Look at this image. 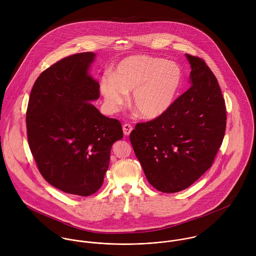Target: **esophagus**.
<instances>
[{"instance_id": "esophagus-1", "label": "esophagus", "mask_w": 256, "mask_h": 256, "mask_svg": "<svg viewBox=\"0 0 256 256\" xmlns=\"http://www.w3.org/2000/svg\"><path fill=\"white\" fill-rule=\"evenodd\" d=\"M133 130V127L130 125V124H124L123 125V133L125 136H128L130 135V133L132 132Z\"/></svg>"}]
</instances>
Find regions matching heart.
Instances as JSON below:
<instances>
[{
  "instance_id": "obj_1",
  "label": "heart",
  "mask_w": 256,
  "mask_h": 256,
  "mask_svg": "<svg viewBox=\"0 0 256 256\" xmlns=\"http://www.w3.org/2000/svg\"><path fill=\"white\" fill-rule=\"evenodd\" d=\"M183 73L174 62L146 55L130 56L118 63L113 74L102 78L100 90L110 111H116L132 92L131 104L145 119H156L174 106Z\"/></svg>"
}]
</instances>
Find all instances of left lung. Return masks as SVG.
<instances>
[{
    "instance_id": "obj_1",
    "label": "left lung",
    "mask_w": 256,
    "mask_h": 256,
    "mask_svg": "<svg viewBox=\"0 0 256 256\" xmlns=\"http://www.w3.org/2000/svg\"><path fill=\"white\" fill-rule=\"evenodd\" d=\"M185 56L191 86L166 113L138 123L130 134L148 182L166 193L186 189L211 168L226 131V106L216 76L202 59Z\"/></svg>"
}]
</instances>
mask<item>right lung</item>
<instances>
[{
    "label": "right lung",
    "instance_id": "right-lung-1",
    "mask_svg": "<svg viewBox=\"0 0 256 256\" xmlns=\"http://www.w3.org/2000/svg\"><path fill=\"white\" fill-rule=\"evenodd\" d=\"M96 54L78 53L37 78L26 111L28 139L44 180L80 196L96 193L108 170L110 150L123 138L121 123L90 102L100 84L90 74Z\"/></svg>",
    "mask_w": 256,
    "mask_h": 256
}]
</instances>
